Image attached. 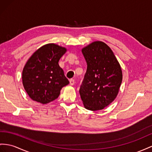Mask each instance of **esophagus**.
<instances>
[{"label":"esophagus","instance_id":"esophagus-1","mask_svg":"<svg viewBox=\"0 0 152 152\" xmlns=\"http://www.w3.org/2000/svg\"><path fill=\"white\" fill-rule=\"evenodd\" d=\"M69 81H70V84H71V85H73L75 83V81L74 79H71L69 80Z\"/></svg>","mask_w":152,"mask_h":152}]
</instances>
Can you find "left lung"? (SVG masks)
<instances>
[{
  "mask_svg": "<svg viewBox=\"0 0 152 152\" xmlns=\"http://www.w3.org/2000/svg\"><path fill=\"white\" fill-rule=\"evenodd\" d=\"M87 64L80 88L83 105L88 110H102L115 99L123 75L119 63L105 43L96 41L81 50Z\"/></svg>",
  "mask_w": 152,
  "mask_h": 152,
  "instance_id": "1",
  "label": "left lung"
}]
</instances>
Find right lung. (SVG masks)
I'll use <instances>...</instances> for the list:
<instances>
[{"label":"right lung","instance_id":"right-lung-1","mask_svg":"<svg viewBox=\"0 0 152 152\" xmlns=\"http://www.w3.org/2000/svg\"><path fill=\"white\" fill-rule=\"evenodd\" d=\"M67 51L63 47L48 44L37 49L23 69L22 83L33 100L47 104L58 98L69 81L58 64Z\"/></svg>","mask_w":152,"mask_h":152}]
</instances>
